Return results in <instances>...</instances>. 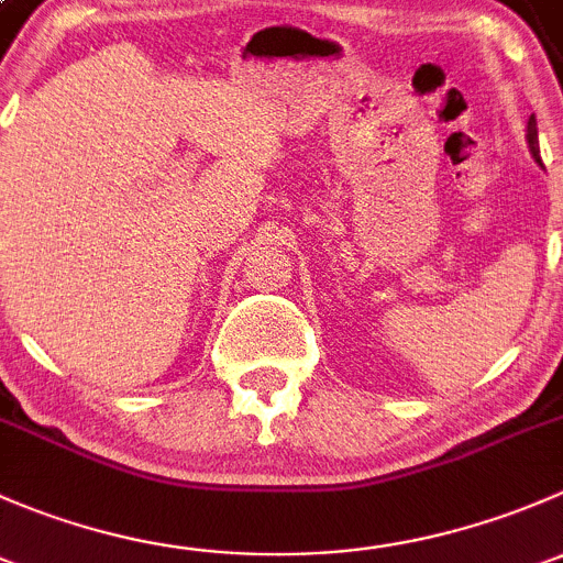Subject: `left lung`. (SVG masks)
<instances>
[{
    "label": "left lung",
    "mask_w": 563,
    "mask_h": 563,
    "mask_svg": "<svg viewBox=\"0 0 563 563\" xmlns=\"http://www.w3.org/2000/svg\"><path fill=\"white\" fill-rule=\"evenodd\" d=\"M526 139H528V146H531V155L533 157H539V141H537V119H528V133H526Z\"/></svg>",
    "instance_id": "8db88e82"
}]
</instances>
